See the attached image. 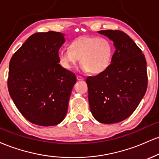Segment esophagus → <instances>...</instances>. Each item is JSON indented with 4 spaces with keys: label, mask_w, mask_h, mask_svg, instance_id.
Returning <instances> with one entry per match:
<instances>
[{
    "label": "esophagus",
    "mask_w": 159,
    "mask_h": 159,
    "mask_svg": "<svg viewBox=\"0 0 159 159\" xmlns=\"http://www.w3.org/2000/svg\"><path fill=\"white\" fill-rule=\"evenodd\" d=\"M77 79L79 80V81L80 80H84V78L81 75H77Z\"/></svg>",
    "instance_id": "34e87169"
}]
</instances>
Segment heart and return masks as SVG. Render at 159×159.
Returning a JSON list of instances; mask_svg holds the SVG:
<instances>
[{"mask_svg": "<svg viewBox=\"0 0 159 159\" xmlns=\"http://www.w3.org/2000/svg\"><path fill=\"white\" fill-rule=\"evenodd\" d=\"M112 56V46L107 39L84 36L72 42L70 48L61 49L59 61L64 68L70 69L81 59L84 70L99 74L111 64Z\"/></svg>", "mask_w": 159, "mask_h": 159, "instance_id": "heart-1", "label": "heart"}]
</instances>
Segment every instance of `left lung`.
<instances>
[{
	"instance_id": "left-lung-1",
	"label": "left lung",
	"mask_w": 159,
	"mask_h": 159,
	"mask_svg": "<svg viewBox=\"0 0 159 159\" xmlns=\"http://www.w3.org/2000/svg\"><path fill=\"white\" fill-rule=\"evenodd\" d=\"M98 33L114 42L115 52L106 70L86 79L90 111L100 123H119L132 114L147 91V61L125 33L118 30Z\"/></svg>"
}]
</instances>
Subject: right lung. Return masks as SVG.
<instances>
[{
  "mask_svg": "<svg viewBox=\"0 0 159 159\" xmlns=\"http://www.w3.org/2000/svg\"><path fill=\"white\" fill-rule=\"evenodd\" d=\"M60 32L36 33L11 57L7 86L19 112L41 126L64 119L76 76L59 64L64 43Z\"/></svg>",
  "mask_w": 159,
  "mask_h": 159,
  "instance_id": "1",
  "label": "right lung"
}]
</instances>
